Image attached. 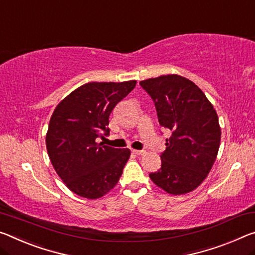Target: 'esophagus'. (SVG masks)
<instances>
[{
  "label": "esophagus",
  "instance_id": "obj_1",
  "mask_svg": "<svg viewBox=\"0 0 255 255\" xmlns=\"http://www.w3.org/2000/svg\"><path fill=\"white\" fill-rule=\"evenodd\" d=\"M131 152L136 155H140V154H143V153H144L143 149H131Z\"/></svg>",
  "mask_w": 255,
  "mask_h": 255
}]
</instances>
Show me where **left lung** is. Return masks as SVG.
I'll use <instances>...</instances> for the list:
<instances>
[{"mask_svg": "<svg viewBox=\"0 0 255 255\" xmlns=\"http://www.w3.org/2000/svg\"><path fill=\"white\" fill-rule=\"evenodd\" d=\"M139 85L154 102L159 124L171 132L160 170L149 178L172 195L192 192L216 161L221 138L217 112L204 93L181 76H160Z\"/></svg>", "mask_w": 255, "mask_h": 255, "instance_id": "1", "label": "left lung"}]
</instances>
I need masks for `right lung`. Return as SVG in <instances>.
Here are the masks:
<instances>
[{
	"label": "right lung",
	"instance_id": "add662e5",
	"mask_svg": "<svg viewBox=\"0 0 255 255\" xmlns=\"http://www.w3.org/2000/svg\"><path fill=\"white\" fill-rule=\"evenodd\" d=\"M136 80L87 83L55 108L46 134L51 163L67 187L86 199H99L115 187L130 156L129 148L107 146L109 117L134 90Z\"/></svg>",
	"mask_w": 255,
	"mask_h": 255
}]
</instances>
